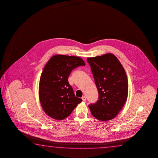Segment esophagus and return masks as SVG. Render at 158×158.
Returning a JSON list of instances; mask_svg holds the SVG:
<instances>
[{"instance_id": "esophagus-1", "label": "esophagus", "mask_w": 158, "mask_h": 158, "mask_svg": "<svg viewBox=\"0 0 158 158\" xmlns=\"http://www.w3.org/2000/svg\"><path fill=\"white\" fill-rule=\"evenodd\" d=\"M82 99L83 100V101H86V97L85 96H83L82 97Z\"/></svg>"}]
</instances>
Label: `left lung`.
<instances>
[{"mask_svg": "<svg viewBox=\"0 0 158 158\" xmlns=\"http://www.w3.org/2000/svg\"><path fill=\"white\" fill-rule=\"evenodd\" d=\"M87 61L98 89L99 98L95 104L88 106L94 118L101 121L112 119L126 103L128 94V82L126 71L117 57L111 53Z\"/></svg>", "mask_w": 158, "mask_h": 158, "instance_id": "obj_1", "label": "left lung"}]
</instances>
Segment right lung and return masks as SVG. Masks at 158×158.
I'll list each match as a JSON object with an SVG mask.
<instances>
[{"instance_id": "1", "label": "right lung", "mask_w": 158, "mask_h": 158, "mask_svg": "<svg viewBox=\"0 0 158 158\" xmlns=\"http://www.w3.org/2000/svg\"><path fill=\"white\" fill-rule=\"evenodd\" d=\"M80 57L56 55L46 64L40 76L39 96L44 111L56 120L64 119L82 101L75 96L68 81L72 70L85 66Z\"/></svg>"}]
</instances>
